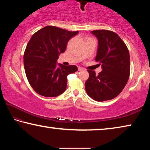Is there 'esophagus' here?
Segmentation results:
<instances>
[{
	"mask_svg": "<svg viewBox=\"0 0 150 150\" xmlns=\"http://www.w3.org/2000/svg\"><path fill=\"white\" fill-rule=\"evenodd\" d=\"M78 70L79 71H83V70H84V69H83V68H82V67H78Z\"/></svg>",
	"mask_w": 150,
	"mask_h": 150,
	"instance_id": "obj_1",
	"label": "esophagus"
}]
</instances>
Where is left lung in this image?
<instances>
[{
	"label": "left lung",
	"instance_id": "8db88e82",
	"mask_svg": "<svg viewBox=\"0 0 150 150\" xmlns=\"http://www.w3.org/2000/svg\"><path fill=\"white\" fill-rule=\"evenodd\" d=\"M98 40L95 61L103 71L96 75L87 70L89 77L85 82L87 95L96 101L111 100L120 94L128 82L130 73V54L126 45L115 32L106 30L91 31Z\"/></svg>",
	"mask_w": 150,
	"mask_h": 150
}]
</instances>
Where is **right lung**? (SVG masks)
Wrapping results in <instances>:
<instances>
[{"instance_id":"add662e5","label":"right lung","mask_w":150,"mask_h":150,"mask_svg":"<svg viewBox=\"0 0 150 150\" xmlns=\"http://www.w3.org/2000/svg\"><path fill=\"white\" fill-rule=\"evenodd\" d=\"M78 33L47 26L32 35L24 54V65L30 85L39 95L55 97L65 91L67 76L78 69L73 65L57 67L56 62L69 39Z\"/></svg>"}]
</instances>
